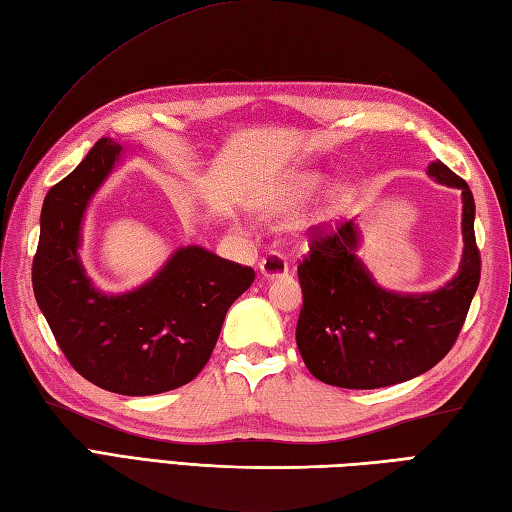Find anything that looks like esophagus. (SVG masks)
I'll return each instance as SVG.
<instances>
[{
    "label": "esophagus",
    "instance_id": "obj_1",
    "mask_svg": "<svg viewBox=\"0 0 512 512\" xmlns=\"http://www.w3.org/2000/svg\"><path fill=\"white\" fill-rule=\"evenodd\" d=\"M259 273H262V277H266V279L288 275L286 257L281 253H268L262 262H259Z\"/></svg>",
    "mask_w": 512,
    "mask_h": 512
}]
</instances>
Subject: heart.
I'll return each mask as SVG.
<instances>
[{"mask_svg":"<svg viewBox=\"0 0 512 512\" xmlns=\"http://www.w3.org/2000/svg\"><path fill=\"white\" fill-rule=\"evenodd\" d=\"M330 176L323 169H290L284 176L273 180L268 187L253 200L257 213L266 217H288L301 211L325 189ZM354 198V187L350 182L339 180L323 193V200L310 215L312 226H328L341 217Z\"/></svg>","mask_w":512,"mask_h":512,"instance_id":"b5f03b06","label":"heart"}]
</instances>
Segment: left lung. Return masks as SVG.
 Instances as JSON below:
<instances>
[{"mask_svg":"<svg viewBox=\"0 0 512 512\" xmlns=\"http://www.w3.org/2000/svg\"><path fill=\"white\" fill-rule=\"evenodd\" d=\"M429 178L462 193V259L458 273L431 292H396L369 273L356 220L312 237L310 257L299 264L303 308L297 347L321 383L378 389L405 383L440 363L453 347L480 284L475 246V200L462 178L431 162Z\"/></svg>","mask_w":512,"mask_h":512,"instance_id":"8db88e82","label":"left lung"}]
</instances>
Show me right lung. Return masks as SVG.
<instances>
[{"instance_id": "right-lung-1", "label": "right lung", "mask_w": 512, "mask_h": 512, "mask_svg": "<svg viewBox=\"0 0 512 512\" xmlns=\"http://www.w3.org/2000/svg\"><path fill=\"white\" fill-rule=\"evenodd\" d=\"M125 147L101 138L48 191L32 290L61 352L83 378L123 396H154L202 372L226 310L255 270L198 244L173 250L158 273L127 292H103L81 259L83 220Z\"/></svg>"}]
</instances>
